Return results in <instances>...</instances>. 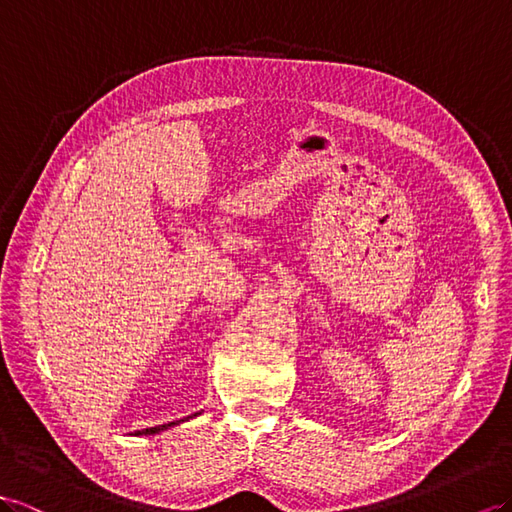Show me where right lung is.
I'll return each instance as SVG.
<instances>
[{
	"label": "right lung",
	"instance_id": "1",
	"mask_svg": "<svg viewBox=\"0 0 512 512\" xmlns=\"http://www.w3.org/2000/svg\"><path fill=\"white\" fill-rule=\"evenodd\" d=\"M168 426H175V422H170V424H164V426H155V428H144V430H138L136 435H155V432H160V430H166Z\"/></svg>",
	"mask_w": 512,
	"mask_h": 512
}]
</instances>
